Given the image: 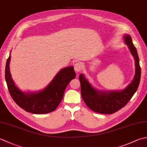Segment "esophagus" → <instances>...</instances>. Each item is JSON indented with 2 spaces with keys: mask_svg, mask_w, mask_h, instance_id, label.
Listing matches in <instances>:
<instances>
[{
  "mask_svg": "<svg viewBox=\"0 0 147 147\" xmlns=\"http://www.w3.org/2000/svg\"><path fill=\"white\" fill-rule=\"evenodd\" d=\"M83 68V65L80 63V62H76V63L74 64V70H75L77 73H79L82 69Z\"/></svg>",
  "mask_w": 147,
  "mask_h": 147,
  "instance_id": "obj_1",
  "label": "esophagus"
}]
</instances>
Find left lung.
Returning <instances> with one entry per match:
<instances>
[{
  "mask_svg": "<svg viewBox=\"0 0 147 147\" xmlns=\"http://www.w3.org/2000/svg\"><path fill=\"white\" fill-rule=\"evenodd\" d=\"M124 40L135 61V76L132 82L125 88L121 91L98 90L89 83L84 74H81L79 76L83 100L93 111L105 114L114 113L127 104L138 88L141 77V68L138 53L129 35H124Z\"/></svg>",
  "mask_w": 147,
  "mask_h": 147,
  "instance_id": "obj_1",
  "label": "left lung"
}]
</instances>
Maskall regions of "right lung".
Returning <instances> with one entry per match:
<instances>
[{
    "mask_svg": "<svg viewBox=\"0 0 147 147\" xmlns=\"http://www.w3.org/2000/svg\"><path fill=\"white\" fill-rule=\"evenodd\" d=\"M11 54L5 65V78L11 97L18 106L33 114H47L55 111L64 96L65 89L72 80L75 78L73 66L62 68L51 83L41 91L23 92L15 85L9 69Z\"/></svg>",
    "mask_w": 147,
    "mask_h": 147,
    "instance_id": "1",
    "label": "right lung"
}]
</instances>
